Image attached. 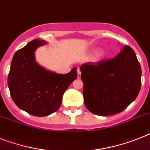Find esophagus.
I'll return each mask as SVG.
<instances>
[{"mask_svg": "<svg viewBox=\"0 0 150 150\" xmlns=\"http://www.w3.org/2000/svg\"><path fill=\"white\" fill-rule=\"evenodd\" d=\"M77 73H78V78H80V76H81V70H80L79 68H78L77 69Z\"/></svg>", "mask_w": 150, "mask_h": 150, "instance_id": "1", "label": "esophagus"}]
</instances>
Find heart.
<instances>
[{"label": "heart", "mask_w": 150, "mask_h": 150, "mask_svg": "<svg viewBox=\"0 0 150 150\" xmlns=\"http://www.w3.org/2000/svg\"><path fill=\"white\" fill-rule=\"evenodd\" d=\"M98 58H103V56H104V53H103V52H100V53L98 54Z\"/></svg>", "instance_id": "1"}]
</instances>
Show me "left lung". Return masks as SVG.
Instances as JSON below:
<instances>
[{
  "instance_id": "1",
  "label": "left lung",
  "mask_w": 150,
  "mask_h": 150,
  "mask_svg": "<svg viewBox=\"0 0 150 150\" xmlns=\"http://www.w3.org/2000/svg\"><path fill=\"white\" fill-rule=\"evenodd\" d=\"M84 103L95 115L121 112L133 102L141 88L140 64L129 45L115 58L80 67Z\"/></svg>"
}]
</instances>
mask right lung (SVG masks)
Masks as SVG:
<instances>
[{
    "mask_svg": "<svg viewBox=\"0 0 150 150\" xmlns=\"http://www.w3.org/2000/svg\"><path fill=\"white\" fill-rule=\"evenodd\" d=\"M45 41L35 39L15 52L8 77L12 99L19 109L45 116L59 109L62 96L77 79V68L65 75L47 71L35 62V51Z\"/></svg>",
    "mask_w": 150,
    "mask_h": 150,
    "instance_id": "add662e5",
    "label": "right lung"
}]
</instances>
